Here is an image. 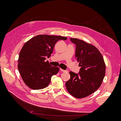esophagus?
Listing matches in <instances>:
<instances>
[{"instance_id": "1", "label": "esophagus", "mask_w": 121, "mask_h": 121, "mask_svg": "<svg viewBox=\"0 0 121 121\" xmlns=\"http://www.w3.org/2000/svg\"><path fill=\"white\" fill-rule=\"evenodd\" d=\"M60 70L62 72H67V70H64V69H60Z\"/></svg>"}]
</instances>
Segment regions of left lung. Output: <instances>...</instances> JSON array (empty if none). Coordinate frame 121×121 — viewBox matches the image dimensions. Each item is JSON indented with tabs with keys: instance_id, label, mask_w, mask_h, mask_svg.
<instances>
[{
	"instance_id": "left-lung-1",
	"label": "left lung",
	"mask_w": 121,
	"mask_h": 121,
	"mask_svg": "<svg viewBox=\"0 0 121 121\" xmlns=\"http://www.w3.org/2000/svg\"><path fill=\"white\" fill-rule=\"evenodd\" d=\"M75 44V56L81 66L78 73L69 72L66 88L72 96L82 99L93 94L102 84L105 74V64L99 50L93 45L77 38H70Z\"/></svg>"
}]
</instances>
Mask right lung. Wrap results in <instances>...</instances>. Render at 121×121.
<instances>
[{
    "instance_id": "add662e5",
    "label": "right lung",
    "mask_w": 121,
    "mask_h": 121,
    "mask_svg": "<svg viewBox=\"0 0 121 121\" xmlns=\"http://www.w3.org/2000/svg\"><path fill=\"white\" fill-rule=\"evenodd\" d=\"M61 36L38 35L27 41L19 54L18 67L21 77L27 86L32 90L47 87L51 77L58 73L60 68L52 66L46 57H50L55 44Z\"/></svg>"
}]
</instances>
